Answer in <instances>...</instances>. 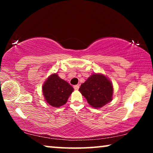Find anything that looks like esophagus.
<instances>
[{
	"mask_svg": "<svg viewBox=\"0 0 153 153\" xmlns=\"http://www.w3.org/2000/svg\"><path fill=\"white\" fill-rule=\"evenodd\" d=\"M74 90H78L79 88V85H74Z\"/></svg>",
	"mask_w": 153,
	"mask_h": 153,
	"instance_id": "34e87169",
	"label": "esophagus"
}]
</instances>
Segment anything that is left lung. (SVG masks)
<instances>
[{
  "mask_svg": "<svg viewBox=\"0 0 153 153\" xmlns=\"http://www.w3.org/2000/svg\"><path fill=\"white\" fill-rule=\"evenodd\" d=\"M79 91L90 105L101 108L112 100L114 88L111 81L101 74H93L81 85Z\"/></svg>",
  "mask_w": 153,
  "mask_h": 153,
  "instance_id": "1",
  "label": "left lung"
}]
</instances>
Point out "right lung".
<instances>
[{
	"instance_id": "obj_1",
	"label": "right lung",
	"mask_w": 153,
	"mask_h": 153,
	"mask_svg": "<svg viewBox=\"0 0 153 153\" xmlns=\"http://www.w3.org/2000/svg\"><path fill=\"white\" fill-rule=\"evenodd\" d=\"M73 91L72 85L60 79L57 74L49 76L42 86L46 101L49 105L57 108L66 103Z\"/></svg>"
}]
</instances>
